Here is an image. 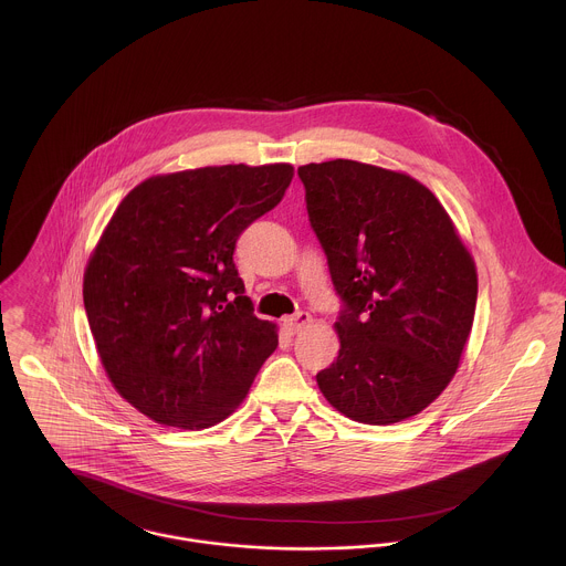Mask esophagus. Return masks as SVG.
I'll use <instances>...</instances> for the list:
<instances>
[{"label":"esophagus","instance_id":"1","mask_svg":"<svg viewBox=\"0 0 566 566\" xmlns=\"http://www.w3.org/2000/svg\"><path fill=\"white\" fill-rule=\"evenodd\" d=\"M312 324V316L307 314V312H298L296 316H290V318H285L283 321V326L294 335V333H298V331H303L305 326H310Z\"/></svg>","mask_w":566,"mask_h":566}]
</instances>
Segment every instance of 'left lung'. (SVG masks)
<instances>
[{
    "mask_svg": "<svg viewBox=\"0 0 566 566\" xmlns=\"http://www.w3.org/2000/svg\"><path fill=\"white\" fill-rule=\"evenodd\" d=\"M310 222L346 303L337 359L316 375L350 420L392 424L455 377L478 305V268L451 216L405 171L333 159L298 167Z\"/></svg>",
    "mask_w": 566,
    "mask_h": 566,
    "instance_id": "obj_1",
    "label": "left lung"
}]
</instances>
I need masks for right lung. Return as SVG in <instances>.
<instances>
[{"mask_svg": "<svg viewBox=\"0 0 566 566\" xmlns=\"http://www.w3.org/2000/svg\"><path fill=\"white\" fill-rule=\"evenodd\" d=\"M294 167L209 165L157 174L115 209L82 281L102 368L150 420L207 429L243 403L279 328L252 316L233 252Z\"/></svg>", "mask_w": 566, "mask_h": 566, "instance_id": "obj_1", "label": "right lung"}]
</instances>
